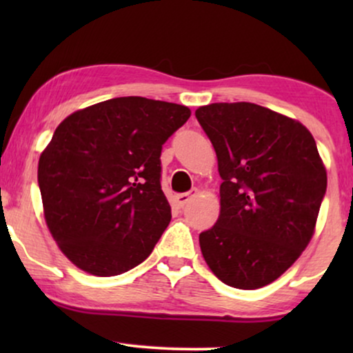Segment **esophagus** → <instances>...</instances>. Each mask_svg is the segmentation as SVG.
<instances>
[{
    "instance_id": "1",
    "label": "esophagus",
    "mask_w": 353,
    "mask_h": 353,
    "mask_svg": "<svg viewBox=\"0 0 353 353\" xmlns=\"http://www.w3.org/2000/svg\"><path fill=\"white\" fill-rule=\"evenodd\" d=\"M196 194H197V190H196V188H192L190 192H183V194H176L175 196V202L180 207H185L188 202H190Z\"/></svg>"
}]
</instances>
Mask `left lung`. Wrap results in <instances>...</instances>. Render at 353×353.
Here are the masks:
<instances>
[{"label": "left lung", "mask_w": 353, "mask_h": 353, "mask_svg": "<svg viewBox=\"0 0 353 353\" xmlns=\"http://www.w3.org/2000/svg\"><path fill=\"white\" fill-rule=\"evenodd\" d=\"M219 159L220 215L199 234L220 281L238 289L273 283L315 231L326 168L312 133L297 120L252 103L196 110Z\"/></svg>", "instance_id": "1"}]
</instances>
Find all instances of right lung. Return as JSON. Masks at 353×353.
Here are the masks:
<instances>
[{
	"label": "right lung",
	"mask_w": 353,
	"mask_h": 353,
	"mask_svg": "<svg viewBox=\"0 0 353 353\" xmlns=\"http://www.w3.org/2000/svg\"><path fill=\"white\" fill-rule=\"evenodd\" d=\"M186 105L125 96L62 120L38 162L45 220L72 263L115 276L144 262L170 223L162 144Z\"/></svg>",
	"instance_id": "1"
}]
</instances>
